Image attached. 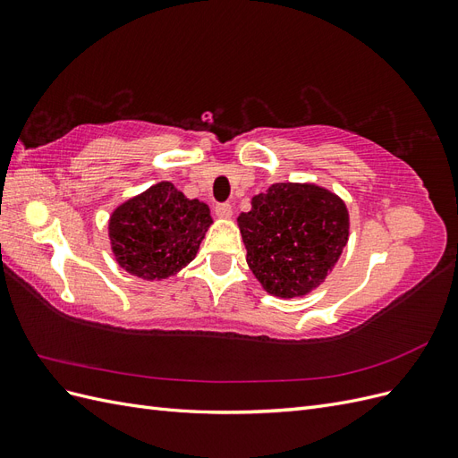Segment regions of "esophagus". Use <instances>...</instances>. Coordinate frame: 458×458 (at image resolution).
<instances>
[{
  "label": "esophagus",
  "mask_w": 458,
  "mask_h": 458,
  "mask_svg": "<svg viewBox=\"0 0 458 458\" xmlns=\"http://www.w3.org/2000/svg\"><path fill=\"white\" fill-rule=\"evenodd\" d=\"M233 214V208L229 202H219L216 204V216L217 217H231Z\"/></svg>",
  "instance_id": "34e87169"
}]
</instances>
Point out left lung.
Returning a JSON list of instances; mask_svg holds the SVG:
<instances>
[{
	"label": "left lung",
	"instance_id": "left-lung-1",
	"mask_svg": "<svg viewBox=\"0 0 458 458\" xmlns=\"http://www.w3.org/2000/svg\"><path fill=\"white\" fill-rule=\"evenodd\" d=\"M246 261L269 294H308L335 269L350 219L345 204L327 189L275 183L239 216Z\"/></svg>",
	"mask_w": 458,
	"mask_h": 458
}]
</instances>
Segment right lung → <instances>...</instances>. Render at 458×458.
I'll list each match as a JSON object with an SVG mask.
<instances>
[{
  "instance_id": "add662e5",
  "label": "right lung",
  "mask_w": 458,
  "mask_h": 458,
  "mask_svg": "<svg viewBox=\"0 0 458 458\" xmlns=\"http://www.w3.org/2000/svg\"><path fill=\"white\" fill-rule=\"evenodd\" d=\"M210 224V208L162 182L122 204L110 217L108 234L120 266L152 281L192 261Z\"/></svg>"
}]
</instances>
